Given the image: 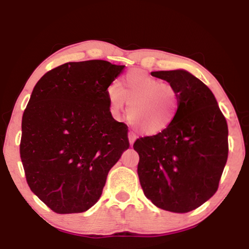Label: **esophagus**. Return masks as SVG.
Instances as JSON below:
<instances>
[{"label":"esophagus","instance_id":"34e87169","mask_svg":"<svg viewBox=\"0 0 249 249\" xmlns=\"http://www.w3.org/2000/svg\"><path fill=\"white\" fill-rule=\"evenodd\" d=\"M128 138H129V142H130V146L134 145V142H135V139H136L135 135H132V134H129Z\"/></svg>","mask_w":249,"mask_h":249}]
</instances>
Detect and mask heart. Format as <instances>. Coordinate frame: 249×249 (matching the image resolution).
<instances>
[{"instance_id": "heart-1", "label": "heart", "mask_w": 249, "mask_h": 249, "mask_svg": "<svg viewBox=\"0 0 249 249\" xmlns=\"http://www.w3.org/2000/svg\"><path fill=\"white\" fill-rule=\"evenodd\" d=\"M107 97L111 113L117 117L124 111L128 102L129 122L146 136L158 135L169 128L179 107V94L176 88L142 70L129 71L122 77L119 86L110 85Z\"/></svg>"}]
</instances>
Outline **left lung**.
Wrapping results in <instances>:
<instances>
[{"label":"left lung","mask_w":249,"mask_h":249,"mask_svg":"<svg viewBox=\"0 0 249 249\" xmlns=\"http://www.w3.org/2000/svg\"><path fill=\"white\" fill-rule=\"evenodd\" d=\"M179 94L173 124L139 138L137 173L145 196L160 209L187 213L212 197L228 159V124L212 91L183 69L154 71Z\"/></svg>","instance_id":"obj_1"}]
</instances>
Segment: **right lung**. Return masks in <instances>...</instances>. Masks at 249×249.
I'll list each match as a JSON object with an SVG mask.
<instances>
[{"label":"right lung","instance_id":"right-lung-1","mask_svg":"<svg viewBox=\"0 0 249 249\" xmlns=\"http://www.w3.org/2000/svg\"><path fill=\"white\" fill-rule=\"evenodd\" d=\"M124 66L68 62L34 87L21 122L20 158L32 192L59 214L95 205L107 173L129 148L127 125L112 117L107 89Z\"/></svg>","mask_w":249,"mask_h":249}]
</instances>
